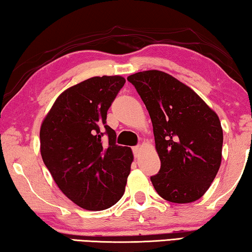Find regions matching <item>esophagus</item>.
<instances>
[{
	"mask_svg": "<svg viewBox=\"0 0 252 252\" xmlns=\"http://www.w3.org/2000/svg\"><path fill=\"white\" fill-rule=\"evenodd\" d=\"M141 150H142V148L140 147V145H136V147H133V153H134V156L137 157L140 156V153H141Z\"/></svg>",
	"mask_w": 252,
	"mask_h": 252,
	"instance_id": "34e87169",
	"label": "esophagus"
}]
</instances>
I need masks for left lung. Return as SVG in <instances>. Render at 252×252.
<instances>
[{"label":"left lung","mask_w":252,"mask_h":252,"mask_svg":"<svg viewBox=\"0 0 252 252\" xmlns=\"http://www.w3.org/2000/svg\"><path fill=\"white\" fill-rule=\"evenodd\" d=\"M127 81L140 94L152 122L161 161L159 173L151 176L153 188L167 201H196L220 167L223 129L217 114L167 72L140 71Z\"/></svg>","instance_id":"1"}]
</instances>
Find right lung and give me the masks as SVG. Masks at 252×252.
<instances>
[{
	"instance_id": "obj_1",
	"label": "right lung",
	"mask_w": 252,
	"mask_h": 252,
	"mask_svg": "<svg viewBox=\"0 0 252 252\" xmlns=\"http://www.w3.org/2000/svg\"><path fill=\"white\" fill-rule=\"evenodd\" d=\"M125 82L122 76H96L76 84L58 96L42 123L43 161L61 192L83 209H107L125 192L133 153L116 144V132L105 122Z\"/></svg>"
}]
</instances>
